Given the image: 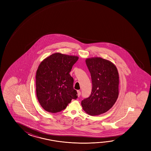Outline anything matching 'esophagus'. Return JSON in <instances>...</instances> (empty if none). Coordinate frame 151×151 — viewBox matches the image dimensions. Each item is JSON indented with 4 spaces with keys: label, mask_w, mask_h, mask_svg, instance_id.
<instances>
[{
    "label": "esophagus",
    "mask_w": 151,
    "mask_h": 151,
    "mask_svg": "<svg viewBox=\"0 0 151 151\" xmlns=\"http://www.w3.org/2000/svg\"><path fill=\"white\" fill-rule=\"evenodd\" d=\"M77 92H78V97H80V95H81V91H78Z\"/></svg>",
    "instance_id": "obj_1"
}]
</instances>
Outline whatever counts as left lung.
Returning <instances> with one entry per match:
<instances>
[{"mask_svg": "<svg viewBox=\"0 0 151 151\" xmlns=\"http://www.w3.org/2000/svg\"><path fill=\"white\" fill-rule=\"evenodd\" d=\"M86 65L91 73V95L81 101L82 108L91 115L107 112L115 104L119 95V73L110 61L101 58H88Z\"/></svg>", "mask_w": 151, "mask_h": 151, "instance_id": "8db88e82", "label": "left lung"}]
</instances>
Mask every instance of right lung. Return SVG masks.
Returning <instances> with one entry per match:
<instances>
[{
    "mask_svg": "<svg viewBox=\"0 0 151 151\" xmlns=\"http://www.w3.org/2000/svg\"><path fill=\"white\" fill-rule=\"evenodd\" d=\"M78 57L55 53L45 59L36 73V92L44 110L57 113L78 98L70 72Z\"/></svg>",
    "mask_w": 151,
    "mask_h": 151,
    "instance_id": "add662e5",
    "label": "right lung"
}]
</instances>
